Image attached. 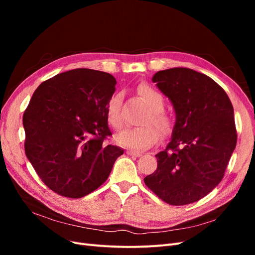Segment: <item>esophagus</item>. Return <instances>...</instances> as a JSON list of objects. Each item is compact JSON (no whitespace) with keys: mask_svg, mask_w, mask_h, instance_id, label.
<instances>
[{"mask_svg":"<svg viewBox=\"0 0 255 255\" xmlns=\"http://www.w3.org/2000/svg\"><path fill=\"white\" fill-rule=\"evenodd\" d=\"M127 154H128V155H129V156H133V157H139V156H141V154L139 152H134V151H128Z\"/></svg>","mask_w":255,"mask_h":255,"instance_id":"esophagus-1","label":"esophagus"}]
</instances>
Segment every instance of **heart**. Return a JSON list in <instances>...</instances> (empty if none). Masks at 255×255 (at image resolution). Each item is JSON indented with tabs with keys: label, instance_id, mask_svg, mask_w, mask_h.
Segmentation results:
<instances>
[{
	"label": "heart",
	"instance_id": "obj_1",
	"mask_svg": "<svg viewBox=\"0 0 255 255\" xmlns=\"http://www.w3.org/2000/svg\"><path fill=\"white\" fill-rule=\"evenodd\" d=\"M138 95L148 106L141 121L143 126L139 128H128L122 132L118 137V141L134 150L148 149L158 140V128L161 135H168L172 130L173 120L165 111V99L159 91L154 89L148 84H141L137 89ZM107 119L110 125L116 129L120 130L125 126V118L121 111V95H113L107 102ZM155 124L157 129L152 125Z\"/></svg>",
	"mask_w": 255,
	"mask_h": 255
}]
</instances>
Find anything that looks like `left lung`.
I'll return each instance as SVG.
<instances>
[{"label":"left lung","instance_id":"left-lung-1","mask_svg":"<svg viewBox=\"0 0 255 255\" xmlns=\"http://www.w3.org/2000/svg\"><path fill=\"white\" fill-rule=\"evenodd\" d=\"M175 111L172 139L157 153V169L143 181L170 205L199 201L225 176L236 146L234 110L227 92L210 76L188 68L152 78Z\"/></svg>","mask_w":255,"mask_h":255}]
</instances>
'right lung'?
I'll use <instances>...</instances> for the list:
<instances>
[{
	"instance_id": "add662e5",
	"label": "right lung",
	"mask_w": 255,
	"mask_h": 255,
	"mask_svg": "<svg viewBox=\"0 0 255 255\" xmlns=\"http://www.w3.org/2000/svg\"><path fill=\"white\" fill-rule=\"evenodd\" d=\"M110 73L74 69L44 81L23 114L24 149L40 180L67 198L89 195L107 180L120 146L112 136L107 102L116 90Z\"/></svg>"
}]
</instances>
